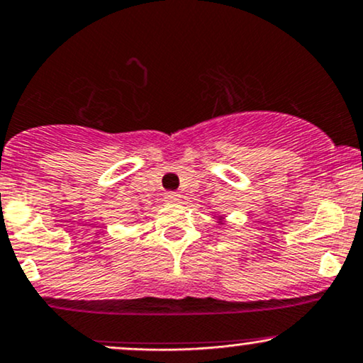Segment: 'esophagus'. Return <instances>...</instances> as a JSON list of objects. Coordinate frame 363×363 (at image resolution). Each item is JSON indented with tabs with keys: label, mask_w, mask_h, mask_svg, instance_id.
<instances>
[{
	"label": "esophagus",
	"mask_w": 363,
	"mask_h": 363,
	"mask_svg": "<svg viewBox=\"0 0 363 363\" xmlns=\"http://www.w3.org/2000/svg\"><path fill=\"white\" fill-rule=\"evenodd\" d=\"M164 201L169 204H179L182 201V196L177 193H167L164 196Z\"/></svg>",
	"instance_id": "obj_1"
}]
</instances>
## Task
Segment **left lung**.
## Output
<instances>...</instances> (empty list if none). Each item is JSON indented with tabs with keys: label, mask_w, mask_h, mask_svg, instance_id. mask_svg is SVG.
<instances>
[{
	"label": "left lung",
	"mask_w": 363,
	"mask_h": 363,
	"mask_svg": "<svg viewBox=\"0 0 363 363\" xmlns=\"http://www.w3.org/2000/svg\"><path fill=\"white\" fill-rule=\"evenodd\" d=\"M216 218H218V220H220V221H218V223H220V225L223 223V216H216Z\"/></svg>",
	"instance_id": "left-lung-1"
}]
</instances>
